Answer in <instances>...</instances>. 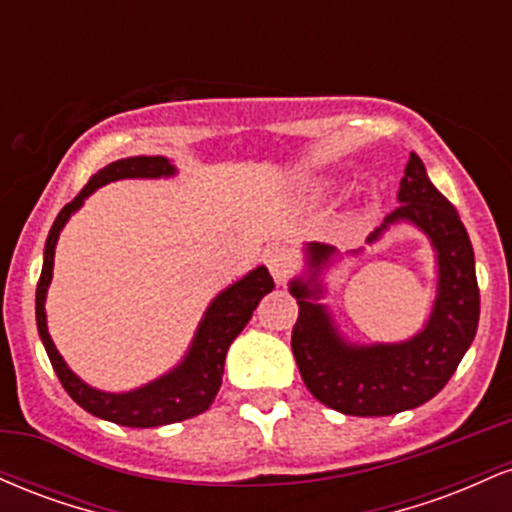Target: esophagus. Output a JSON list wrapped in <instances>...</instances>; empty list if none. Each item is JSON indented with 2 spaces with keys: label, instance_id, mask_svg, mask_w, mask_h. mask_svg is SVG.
<instances>
[{
  "label": "esophagus",
  "instance_id": "obj_1",
  "mask_svg": "<svg viewBox=\"0 0 512 512\" xmlns=\"http://www.w3.org/2000/svg\"><path fill=\"white\" fill-rule=\"evenodd\" d=\"M267 267H269V272H272L276 284H286V279H289V276H291L293 267H296V264H293L291 250L276 248V250L269 252V255H267Z\"/></svg>",
  "mask_w": 512,
  "mask_h": 512
}]
</instances>
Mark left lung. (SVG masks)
Returning <instances> with one entry per match:
<instances>
[{
	"label": "left lung",
	"mask_w": 512,
	"mask_h": 512,
	"mask_svg": "<svg viewBox=\"0 0 512 512\" xmlns=\"http://www.w3.org/2000/svg\"><path fill=\"white\" fill-rule=\"evenodd\" d=\"M399 207L368 236L375 243L392 223H414L436 250L438 296L426 327L407 342L349 344L327 305L320 303V272L332 264V245H305V276L289 291L298 301L291 349L305 387L317 402L349 416H390L416 409L448 385L479 325V286L474 250L460 214L428 180L426 166L411 151L399 182Z\"/></svg>",
	"instance_id": "left-lung-1"
}]
</instances>
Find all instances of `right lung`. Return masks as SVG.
I'll return each instance as SVG.
<instances>
[{
	"label": "right lung",
	"instance_id": "right-lung-1",
	"mask_svg": "<svg viewBox=\"0 0 512 512\" xmlns=\"http://www.w3.org/2000/svg\"><path fill=\"white\" fill-rule=\"evenodd\" d=\"M175 173L178 170H175V166L166 156H129L98 170L86 182L84 190L72 202L64 204V209L57 214L55 223H52L48 240H45L43 272H40L38 289H35V322H38V334L43 339L52 368H55L57 378H60L67 395L81 409H86L88 414L129 428L166 426L175 424V421L192 419V416L207 411L221 387L228 346L233 344V339L248 325L257 303L274 289V279L269 276L267 267L252 269L250 274H245L236 284L223 289L211 301L202 322H199L195 339H192L185 358L173 370H168L166 375L151 380L149 385L137 387V390H96V387L86 385L79 375L69 370L64 358L60 356V351L55 349V342H52L48 332V315H45V296H48V286L52 281L57 238H60L64 223L84 204L88 195H93L98 187L108 185V182L125 178H170Z\"/></svg>",
	"mask_w": 512,
	"mask_h": 512
}]
</instances>
